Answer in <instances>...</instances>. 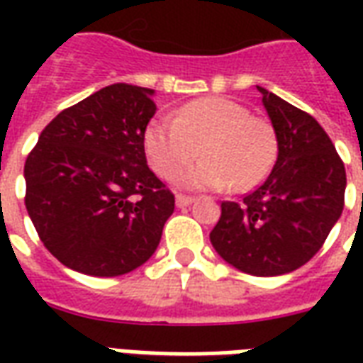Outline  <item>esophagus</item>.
Returning <instances> with one entry per match:
<instances>
[{
	"instance_id": "obj_1",
	"label": "esophagus",
	"mask_w": 363,
	"mask_h": 363,
	"mask_svg": "<svg viewBox=\"0 0 363 363\" xmlns=\"http://www.w3.org/2000/svg\"><path fill=\"white\" fill-rule=\"evenodd\" d=\"M174 202H177V206H179V208H186V206H190L192 202H194V198L182 196V194H179V196L174 198Z\"/></svg>"
}]
</instances>
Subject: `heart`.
Listing matches in <instances>:
<instances>
[{
	"label": "heart",
	"mask_w": 363,
	"mask_h": 363,
	"mask_svg": "<svg viewBox=\"0 0 363 363\" xmlns=\"http://www.w3.org/2000/svg\"><path fill=\"white\" fill-rule=\"evenodd\" d=\"M200 161L179 177L182 189L247 192L259 186L276 161V132L228 96H202L181 106L173 122L153 120L143 134V150L153 171L174 179L198 155Z\"/></svg>",
	"instance_id": "1"
}]
</instances>
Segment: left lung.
<instances>
[{"label":"left lung","mask_w":363,"mask_h":363,"mask_svg":"<svg viewBox=\"0 0 363 363\" xmlns=\"http://www.w3.org/2000/svg\"><path fill=\"white\" fill-rule=\"evenodd\" d=\"M278 157L264 182L241 202H221L210 233L228 264L252 276H281L317 255L344 208L346 171L327 132L264 87Z\"/></svg>","instance_id":"obj_1"}]
</instances>
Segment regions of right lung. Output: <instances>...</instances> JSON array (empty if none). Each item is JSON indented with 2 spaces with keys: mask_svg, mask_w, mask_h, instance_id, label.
<instances>
[{
  "mask_svg": "<svg viewBox=\"0 0 363 363\" xmlns=\"http://www.w3.org/2000/svg\"><path fill=\"white\" fill-rule=\"evenodd\" d=\"M155 111L153 89L114 83L60 112L28 153L25 206L64 267L122 276L157 249L174 196L143 150Z\"/></svg>",
  "mask_w": 363,
  "mask_h": 363,
  "instance_id": "add662e5",
  "label": "right lung"
}]
</instances>
